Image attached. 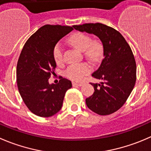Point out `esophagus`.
<instances>
[{
    "instance_id": "obj_1",
    "label": "esophagus",
    "mask_w": 151,
    "mask_h": 151,
    "mask_svg": "<svg viewBox=\"0 0 151 151\" xmlns=\"http://www.w3.org/2000/svg\"><path fill=\"white\" fill-rule=\"evenodd\" d=\"M72 86H83V83H74V82H73Z\"/></svg>"
}]
</instances>
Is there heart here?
I'll return each mask as SVG.
<instances>
[{"instance_id": "b5f03b06", "label": "heart", "mask_w": 151, "mask_h": 151, "mask_svg": "<svg viewBox=\"0 0 151 151\" xmlns=\"http://www.w3.org/2000/svg\"><path fill=\"white\" fill-rule=\"evenodd\" d=\"M68 43L77 50L84 52L86 58L90 60H98L102 56V45L98 40H91V37L83 32H76L69 37ZM53 57L58 64L62 63L63 49L59 43L53 49ZM91 67L87 63H80L70 65L65 70V75L74 81H81L83 77L91 72Z\"/></svg>"}]
</instances>
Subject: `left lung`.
<instances>
[{
	"mask_svg": "<svg viewBox=\"0 0 151 151\" xmlns=\"http://www.w3.org/2000/svg\"><path fill=\"white\" fill-rule=\"evenodd\" d=\"M73 27L97 36L103 46L104 58L92 77L102 80L91 83L94 92L86 98L88 108L99 115H109L125 104L137 80V65L131 47L114 28L99 23L75 25Z\"/></svg>",
	"mask_w": 151,
	"mask_h": 151,
	"instance_id": "8db88e82",
	"label": "left lung"
}]
</instances>
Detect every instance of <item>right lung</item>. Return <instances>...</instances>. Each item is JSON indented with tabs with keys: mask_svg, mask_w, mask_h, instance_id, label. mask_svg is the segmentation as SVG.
I'll list each match as a JSON object with an SVG mask.
<instances>
[{
	"mask_svg": "<svg viewBox=\"0 0 151 151\" xmlns=\"http://www.w3.org/2000/svg\"><path fill=\"white\" fill-rule=\"evenodd\" d=\"M73 30L71 26L45 25L28 39L17 64L19 93L29 111L41 117H49L61 109L67 90L72 87L61 77L58 84H49L56 62L53 49L58 42Z\"/></svg>",
	"mask_w": 151,
	"mask_h": 151,
	"instance_id": "obj_1",
	"label": "right lung"
}]
</instances>
